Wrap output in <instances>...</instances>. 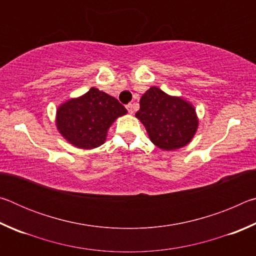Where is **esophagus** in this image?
Here are the masks:
<instances>
[{"instance_id": "1", "label": "esophagus", "mask_w": 256, "mask_h": 256, "mask_svg": "<svg viewBox=\"0 0 256 256\" xmlns=\"http://www.w3.org/2000/svg\"><path fill=\"white\" fill-rule=\"evenodd\" d=\"M126 110H128V112H130V114H133V112H134V106L132 105V104H128V105H126Z\"/></svg>"}]
</instances>
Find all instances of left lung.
Masks as SVG:
<instances>
[{
    "label": "left lung",
    "instance_id": "obj_1",
    "mask_svg": "<svg viewBox=\"0 0 256 256\" xmlns=\"http://www.w3.org/2000/svg\"><path fill=\"white\" fill-rule=\"evenodd\" d=\"M136 118L144 125L151 142L162 150H175L192 140L198 125L194 107L151 86L140 99Z\"/></svg>",
    "mask_w": 256,
    "mask_h": 256
}]
</instances>
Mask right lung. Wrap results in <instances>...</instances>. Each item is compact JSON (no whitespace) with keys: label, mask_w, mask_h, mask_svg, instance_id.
<instances>
[{"label":"right lung","mask_w":256,"mask_h":256,"mask_svg":"<svg viewBox=\"0 0 256 256\" xmlns=\"http://www.w3.org/2000/svg\"><path fill=\"white\" fill-rule=\"evenodd\" d=\"M126 112L118 99L92 88L84 96L70 99L58 107L56 126L71 144L92 149L105 142L110 125Z\"/></svg>","instance_id":"1"}]
</instances>
